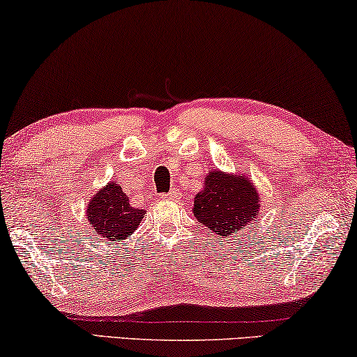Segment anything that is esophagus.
Masks as SVG:
<instances>
[{"instance_id":"esophagus-1","label":"esophagus","mask_w":357,"mask_h":357,"mask_svg":"<svg viewBox=\"0 0 357 357\" xmlns=\"http://www.w3.org/2000/svg\"><path fill=\"white\" fill-rule=\"evenodd\" d=\"M179 197H181V192L178 189H172L168 194H163V199L167 200H178Z\"/></svg>"}]
</instances>
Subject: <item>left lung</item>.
Instances as JSON below:
<instances>
[{"label":"left lung","instance_id":"obj_1","mask_svg":"<svg viewBox=\"0 0 357 357\" xmlns=\"http://www.w3.org/2000/svg\"><path fill=\"white\" fill-rule=\"evenodd\" d=\"M258 202L259 195L247 176L210 169L204 190L195 195L194 215L206 229L227 237L252 225Z\"/></svg>","mask_w":357,"mask_h":357}]
</instances>
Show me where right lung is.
<instances>
[{"mask_svg": "<svg viewBox=\"0 0 357 357\" xmlns=\"http://www.w3.org/2000/svg\"><path fill=\"white\" fill-rule=\"evenodd\" d=\"M144 213L141 208H132L119 184L109 183L89 202L86 216L100 238L120 242L136 231Z\"/></svg>", "mask_w": 357, "mask_h": 357, "instance_id": "1", "label": "right lung"}]
</instances>
